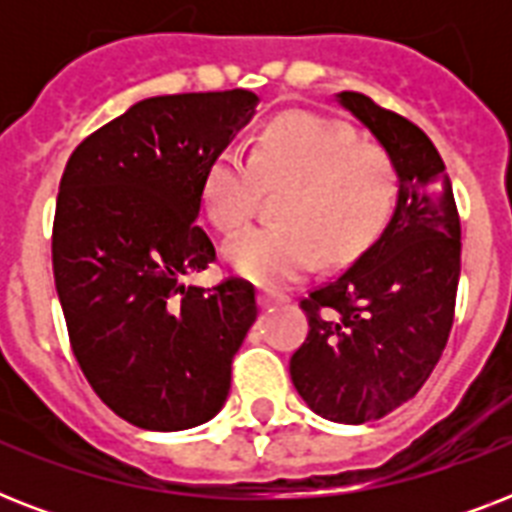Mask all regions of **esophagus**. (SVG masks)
<instances>
[{"label": "esophagus", "instance_id": "34e87169", "mask_svg": "<svg viewBox=\"0 0 512 512\" xmlns=\"http://www.w3.org/2000/svg\"><path fill=\"white\" fill-rule=\"evenodd\" d=\"M284 303V297L273 289H260V308H273V305Z\"/></svg>", "mask_w": 512, "mask_h": 512}]
</instances>
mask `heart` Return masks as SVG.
Masks as SVG:
<instances>
[{"label":"heart","instance_id":"1","mask_svg":"<svg viewBox=\"0 0 512 512\" xmlns=\"http://www.w3.org/2000/svg\"><path fill=\"white\" fill-rule=\"evenodd\" d=\"M279 193L281 225L255 228L225 247L244 279L287 287L321 260L345 263L364 252L398 199V170L388 151L356 143L342 124L319 114L276 116L257 132L249 156L225 148L201 180V204L217 231L239 233Z\"/></svg>","mask_w":512,"mask_h":512}]
</instances>
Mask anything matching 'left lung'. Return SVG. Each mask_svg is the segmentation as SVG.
<instances>
[{
    "instance_id": "1",
    "label": "left lung",
    "mask_w": 512,
    "mask_h": 512,
    "mask_svg": "<svg viewBox=\"0 0 512 512\" xmlns=\"http://www.w3.org/2000/svg\"><path fill=\"white\" fill-rule=\"evenodd\" d=\"M390 154L396 209L356 263L300 300L308 337L289 358L297 393L324 420H380L425 385L444 353L460 281V215L425 132L361 92L337 95Z\"/></svg>"
}]
</instances>
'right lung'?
I'll return each instance as SVG.
<instances>
[{"label":"right lung","instance_id":"add662e5","mask_svg":"<svg viewBox=\"0 0 512 512\" xmlns=\"http://www.w3.org/2000/svg\"><path fill=\"white\" fill-rule=\"evenodd\" d=\"M249 90L159 95L82 140L60 177L52 273L68 340L98 398L143 430L223 409L257 319L255 287L185 284L215 263L201 180L255 116Z\"/></svg>","mask_w":512,"mask_h":512}]
</instances>
